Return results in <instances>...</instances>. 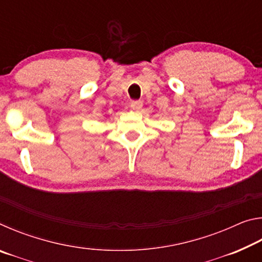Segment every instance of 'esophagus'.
<instances>
[{"mask_svg":"<svg viewBox=\"0 0 262 262\" xmlns=\"http://www.w3.org/2000/svg\"><path fill=\"white\" fill-rule=\"evenodd\" d=\"M142 106H143V103H142L141 100H133L130 103V107L134 111H140L142 108Z\"/></svg>","mask_w":262,"mask_h":262,"instance_id":"34e87169","label":"esophagus"}]
</instances>
